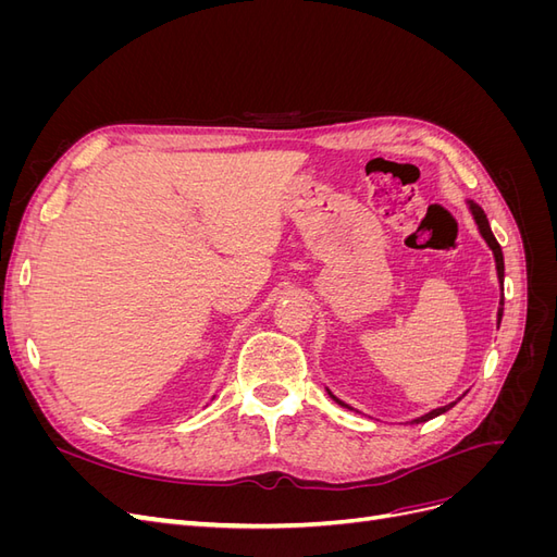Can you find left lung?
Segmentation results:
<instances>
[{
    "label": "left lung",
    "mask_w": 557,
    "mask_h": 557,
    "mask_svg": "<svg viewBox=\"0 0 557 557\" xmlns=\"http://www.w3.org/2000/svg\"><path fill=\"white\" fill-rule=\"evenodd\" d=\"M469 209H471V213H474V221H476V225H479V232L483 234V239L487 242V246H491V248H493V252H495V262H497V276H499V283L504 285V256H502V246L497 244L495 234H493V230H491V223H487V218H485L483 209H481L479 205H474V201H469ZM502 313H504V297H502V301H499V311H497V325L502 323ZM330 395H332V393H330ZM332 399H334L336 404H342V407H346V409H352V407H348V404H344L342 399H336L334 395H332ZM450 407H455V401H453V404H446V407H442V409H434V411H430V413H425V416L416 418L413 423H425V420H432V418H436V416L446 413Z\"/></svg>",
    "instance_id": "1"
}]
</instances>
